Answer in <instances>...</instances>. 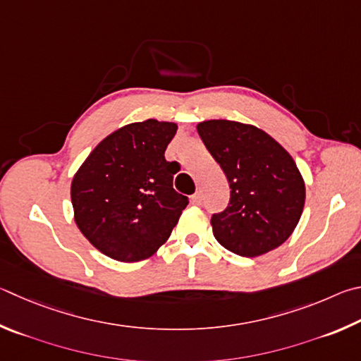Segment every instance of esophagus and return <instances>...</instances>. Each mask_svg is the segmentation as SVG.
<instances>
[{
    "instance_id": "1",
    "label": "esophagus",
    "mask_w": 361,
    "mask_h": 361,
    "mask_svg": "<svg viewBox=\"0 0 361 361\" xmlns=\"http://www.w3.org/2000/svg\"><path fill=\"white\" fill-rule=\"evenodd\" d=\"M190 201H192V204H195V206H200V204H201V193L198 192V193H195V195H192V198H190Z\"/></svg>"
}]
</instances>
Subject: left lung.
<instances>
[{"instance_id":"8db88e82","label":"left lung","mask_w":361,"mask_h":361,"mask_svg":"<svg viewBox=\"0 0 361 361\" xmlns=\"http://www.w3.org/2000/svg\"><path fill=\"white\" fill-rule=\"evenodd\" d=\"M198 135L228 179L230 203L212 214L220 245L241 257L279 247L300 222L306 187L293 158L268 133L231 120H206Z\"/></svg>"}]
</instances>
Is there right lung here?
<instances>
[{"label": "right lung", "mask_w": 361, "mask_h": 361, "mask_svg": "<svg viewBox=\"0 0 361 361\" xmlns=\"http://www.w3.org/2000/svg\"><path fill=\"white\" fill-rule=\"evenodd\" d=\"M176 131V123L155 118L122 126L92 150L74 176L75 224L114 260L154 255L188 204L173 188L179 163L164 158Z\"/></svg>", "instance_id": "obj_1"}]
</instances>
